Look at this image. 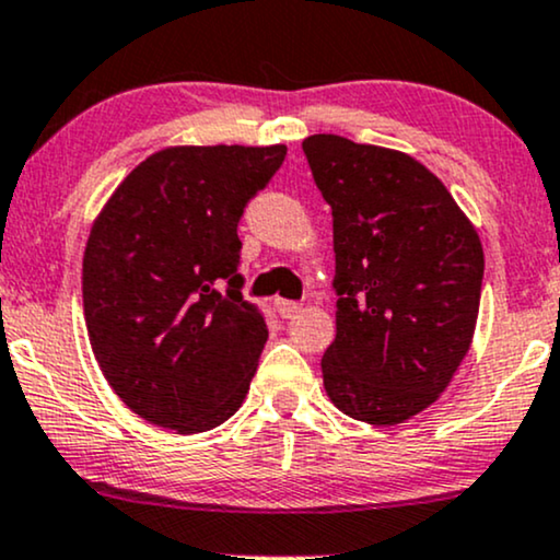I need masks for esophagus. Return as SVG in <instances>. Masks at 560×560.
Masks as SVG:
<instances>
[{"label": "esophagus", "mask_w": 560, "mask_h": 560, "mask_svg": "<svg viewBox=\"0 0 560 560\" xmlns=\"http://www.w3.org/2000/svg\"><path fill=\"white\" fill-rule=\"evenodd\" d=\"M275 306H278V312H280V317L282 319H291V317H295V314L301 312V306L299 301H275Z\"/></svg>", "instance_id": "esophagus-1"}]
</instances>
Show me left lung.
<instances>
[{"label": "left lung", "instance_id": "obj_1", "mask_svg": "<svg viewBox=\"0 0 560 560\" xmlns=\"http://www.w3.org/2000/svg\"><path fill=\"white\" fill-rule=\"evenodd\" d=\"M301 147L332 209L325 390L351 419L400 424L435 404L469 353L482 243L438 175L404 151L332 133Z\"/></svg>", "mask_w": 560, "mask_h": 560}]
</instances>
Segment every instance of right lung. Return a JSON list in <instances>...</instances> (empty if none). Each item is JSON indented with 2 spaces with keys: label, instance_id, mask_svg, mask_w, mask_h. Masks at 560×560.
<instances>
[{
  "label": "right lung",
  "instance_id": "right-lung-1",
  "mask_svg": "<svg viewBox=\"0 0 560 560\" xmlns=\"http://www.w3.org/2000/svg\"><path fill=\"white\" fill-rule=\"evenodd\" d=\"M285 147H170L117 186L83 254V314L112 390L147 422L207 432L241 409L267 343L243 299L238 222Z\"/></svg>",
  "mask_w": 560,
  "mask_h": 560
}]
</instances>
